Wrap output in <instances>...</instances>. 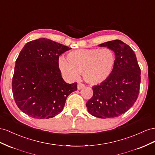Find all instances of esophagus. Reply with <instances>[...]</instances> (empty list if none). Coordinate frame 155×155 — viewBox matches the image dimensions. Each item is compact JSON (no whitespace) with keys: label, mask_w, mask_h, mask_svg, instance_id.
<instances>
[{"label":"esophagus","mask_w":155,"mask_h":155,"mask_svg":"<svg viewBox=\"0 0 155 155\" xmlns=\"http://www.w3.org/2000/svg\"><path fill=\"white\" fill-rule=\"evenodd\" d=\"M84 87V84H82V83H78L77 84V89L78 90H81L82 88H83Z\"/></svg>","instance_id":"esophagus-1"}]
</instances>
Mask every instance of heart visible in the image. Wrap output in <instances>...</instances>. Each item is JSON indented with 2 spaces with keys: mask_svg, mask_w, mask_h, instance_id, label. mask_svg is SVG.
<instances>
[{
  "mask_svg": "<svg viewBox=\"0 0 155 155\" xmlns=\"http://www.w3.org/2000/svg\"><path fill=\"white\" fill-rule=\"evenodd\" d=\"M116 58L108 48H81L68 53L67 60L59 58V67L64 76L70 80L82 73L84 80L90 84H99L109 78L116 65Z\"/></svg>",
  "mask_w": 155,
  "mask_h": 155,
  "instance_id": "1",
  "label": "heart"
}]
</instances>
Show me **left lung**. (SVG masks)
<instances>
[{"label":"left lung","mask_w":155,"mask_h":155,"mask_svg":"<svg viewBox=\"0 0 155 155\" xmlns=\"http://www.w3.org/2000/svg\"><path fill=\"white\" fill-rule=\"evenodd\" d=\"M99 47H107L114 51L116 65L107 80L93 86L94 95L86 106L93 116L116 117L129 110L138 98L141 70L134 52L122 41H110Z\"/></svg>","instance_id":"8db88e82"}]
</instances>
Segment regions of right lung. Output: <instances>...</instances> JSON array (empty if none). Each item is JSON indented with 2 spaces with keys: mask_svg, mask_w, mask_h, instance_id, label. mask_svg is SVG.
Instances as JSON below:
<instances>
[{
  "mask_svg": "<svg viewBox=\"0 0 155 155\" xmlns=\"http://www.w3.org/2000/svg\"><path fill=\"white\" fill-rule=\"evenodd\" d=\"M71 48L41 38L28 42L15 61L12 91L18 108L35 119H49L63 110L77 83H66L59 56Z\"/></svg>",
  "mask_w": 155,
  "mask_h": 155,
  "instance_id": "add662e5",
  "label": "right lung"
}]
</instances>
